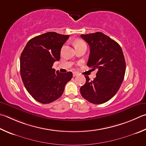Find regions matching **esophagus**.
I'll use <instances>...</instances> for the list:
<instances>
[{
	"instance_id": "esophagus-1",
	"label": "esophagus",
	"mask_w": 146,
	"mask_h": 146,
	"mask_svg": "<svg viewBox=\"0 0 146 146\" xmlns=\"http://www.w3.org/2000/svg\"><path fill=\"white\" fill-rule=\"evenodd\" d=\"M78 75V73H76V72H73V76H74V77H75V76H77Z\"/></svg>"
}]
</instances>
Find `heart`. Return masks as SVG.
<instances>
[{
  "instance_id": "1",
  "label": "heart",
  "mask_w": 146,
  "mask_h": 146,
  "mask_svg": "<svg viewBox=\"0 0 146 146\" xmlns=\"http://www.w3.org/2000/svg\"><path fill=\"white\" fill-rule=\"evenodd\" d=\"M84 41H81V40H77V41H76L75 42V43H74V45H76V44H82V43H84Z\"/></svg>"
}]
</instances>
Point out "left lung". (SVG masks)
<instances>
[{
  "mask_svg": "<svg viewBox=\"0 0 146 146\" xmlns=\"http://www.w3.org/2000/svg\"><path fill=\"white\" fill-rule=\"evenodd\" d=\"M80 36L90 46L87 65L98 70L93 80L85 76L86 82L80 93L90 103L102 104L117 93L124 80L126 62L123 50L117 42L100 32Z\"/></svg>",
  "mask_w": 146,
  "mask_h": 146,
  "instance_id": "1",
  "label": "left lung"
}]
</instances>
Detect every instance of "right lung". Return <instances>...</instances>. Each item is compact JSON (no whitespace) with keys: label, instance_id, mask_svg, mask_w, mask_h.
I'll return each instance as SVG.
<instances>
[{"label":"right lung","instance_id":"add662e5","mask_svg":"<svg viewBox=\"0 0 146 146\" xmlns=\"http://www.w3.org/2000/svg\"><path fill=\"white\" fill-rule=\"evenodd\" d=\"M69 35L48 32L28 41L20 56V75L26 89L34 100L47 104L62 96L71 71L61 73L52 68L60 58V50Z\"/></svg>","mask_w":146,"mask_h":146}]
</instances>
